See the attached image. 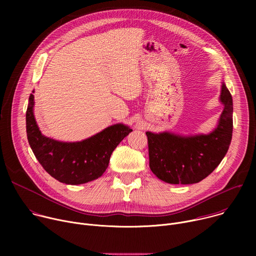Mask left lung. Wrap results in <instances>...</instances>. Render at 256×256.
I'll list each match as a JSON object with an SVG mask.
<instances>
[{"label": "left lung", "instance_id": "obj_1", "mask_svg": "<svg viewBox=\"0 0 256 256\" xmlns=\"http://www.w3.org/2000/svg\"><path fill=\"white\" fill-rule=\"evenodd\" d=\"M224 104L218 128L208 134L180 136L170 132H146L152 172L171 184H192L208 176L225 157L232 140L233 101L225 84Z\"/></svg>", "mask_w": 256, "mask_h": 256}]
</instances>
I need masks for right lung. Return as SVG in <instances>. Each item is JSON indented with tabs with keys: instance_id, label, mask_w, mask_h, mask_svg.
I'll return each instance as SVG.
<instances>
[{
	"instance_id": "1",
	"label": "right lung",
	"mask_w": 256,
	"mask_h": 256,
	"mask_svg": "<svg viewBox=\"0 0 256 256\" xmlns=\"http://www.w3.org/2000/svg\"><path fill=\"white\" fill-rule=\"evenodd\" d=\"M33 104L34 96L30 94L26 112L28 142L44 169L66 184H82L100 177L118 144L132 130L118 124L82 142H58L40 132L33 116Z\"/></svg>"
}]
</instances>
